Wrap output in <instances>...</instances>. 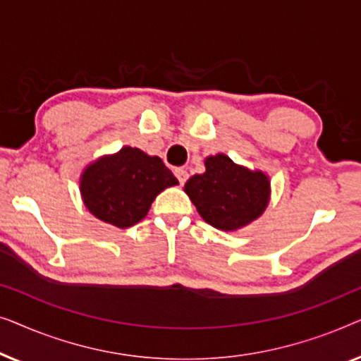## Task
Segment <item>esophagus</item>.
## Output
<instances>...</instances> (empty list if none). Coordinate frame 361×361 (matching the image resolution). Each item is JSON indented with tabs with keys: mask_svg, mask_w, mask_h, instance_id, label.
<instances>
[{
	"mask_svg": "<svg viewBox=\"0 0 361 361\" xmlns=\"http://www.w3.org/2000/svg\"><path fill=\"white\" fill-rule=\"evenodd\" d=\"M176 176H177V179H179L180 185L185 184V180L189 179V172H187V169H184V167H179V169H176Z\"/></svg>",
	"mask_w": 361,
	"mask_h": 361,
	"instance_id": "1",
	"label": "esophagus"
}]
</instances>
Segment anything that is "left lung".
<instances>
[{"mask_svg":"<svg viewBox=\"0 0 361 361\" xmlns=\"http://www.w3.org/2000/svg\"><path fill=\"white\" fill-rule=\"evenodd\" d=\"M184 192L207 224L221 231H238L264 214L271 180L264 171L236 164L219 152L205 157V172L192 176Z\"/></svg>","mask_w":361,"mask_h":361,"instance_id":"8db88e82","label":"left lung"}]
</instances>
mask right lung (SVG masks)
<instances>
[{
    "label": "right lung",
    "instance_id": "1",
    "mask_svg": "<svg viewBox=\"0 0 361 361\" xmlns=\"http://www.w3.org/2000/svg\"><path fill=\"white\" fill-rule=\"evenodd\" d=\"M177 184L179 180L161 157L123 146L85 166L80 174V195L95 219L128 228L145 219L162 190Z\"/></svg>",
    "mask_w": 361,
    "mask_h": 361
}]
</instances>
